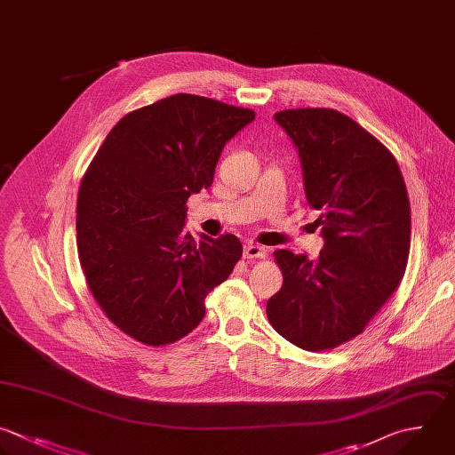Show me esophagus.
Returning <instances> with one entry per match:
<instances>
[{
  "instance_id": "esophagus-1",
  "label": "esophagus",
  "mask_w": 455,
  "mask_h": 455,
  "mask_svg": "<svg viewBox=\"0 0 455 455\" xmlns=\"http://www.w3.org/2000/svg\"><path fill=\"white\" fill-rule=\"evenodd\" d=\"M243 256L247 259H263L267 256V249L258 245V243H247L243 247Z\"/></svg>"
}]
</instances>
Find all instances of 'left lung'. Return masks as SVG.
<instances>
[{"mask_svg":"<svg viewBox=\"0 0 455 455\" xmlns=\"http://www.w3.org/2000/svg\"><path fill=\"white\" fill-rule=\"evenodd\" d=\"M274 119L299 151L323 249L316 261L274 252L283 286L268 299L267 316L299 348L331 350L361 334L403 277L411 245L407 188L395 156L348 116L297 108Z\"/></svg>","mask_w":455,"mask_h":455,"instance_id":"left-lung-1","label":"left lung"}]
</instances>
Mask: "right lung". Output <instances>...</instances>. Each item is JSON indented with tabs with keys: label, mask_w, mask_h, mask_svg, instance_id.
<instances>
[{
	"label": "right lung",
	"mask_w": 455,
	"mask_h": 455,
	"mask_svg": "<svg viewBox=\"0 0 455 455\" xmlns=\"http://www.w3.org/2000/svg\"><path fill=\"white\" fill-rule=\"evenodd\" d=\"M249 108L176 94L124 116L85 172L76 206L78 256L105 315L160 347L192 332L206 295L242 258L235 235L196 242L187 201L212 187L228 140Z\"/></svg>",
	"instance_id": "add662e5"
}]
</instances>
